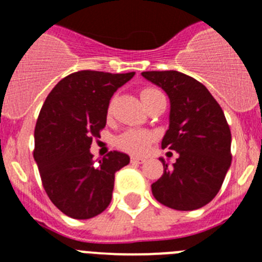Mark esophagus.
I'll list each match as a JSON object with an SVG mask.
<instances>
[{
	"label": "esophagus",
	"mask_w": 262,
	"mask_h": 262,
	"mask_svg": "<svg viewBox=\"0 0 262 262\" xmlns=\"http://www.w3.org/2000/svg\"><path fill=\"white\" fill-rule=\"evenodd\" d=\"M131 163H133V164H143V163H145V159H143V157L133 156V157H131Z\"/></svg>",
	"instance_id": "34e87169"
}]
</instances>
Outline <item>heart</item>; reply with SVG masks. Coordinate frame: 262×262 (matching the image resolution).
Returning a JSON list of instances; mask_svg holds the SVG:
<instances>
[{"instance_id": "b5f03b06", "label": "heart", "mask_w": 262, "mask_h": 262, "mask_svg": "<svg viewBox=\"0 0 262 262\" xmlns=\"http://www.w3.org/2000/svg\"><path fill=\"white\" fill-rule=\"evenodd\" d=\"M159 96H161V93L154 88H144L140 92V98L145 106L151 103ZM110 111L111 106L108 107V113ZM154 134L151 131H147V129H128V131L118 136L117 145L127 154L144 155L154 142Z\"/></svg>"}]
</instances>
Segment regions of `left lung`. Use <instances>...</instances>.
<instances>
[{
	"label": "left lung",
	"mask_w": 262,
	"mask_h": 262,
	"mask_svg": "<svg viewBox=\"0 0 262 262\" xmlns=\"http://www.w3.org/2000/svg\"><path fill=\"white\" fill-rule=\"evenodd\" d=\"M170 99L169 129L161 147L178 152L152 194L164 206L189 211L203 207L221 190L231 165V131L216 99L203 84L177 71L143 72Z\"/></svg>",
	"instance_id": "left-lung-1"
}]
</instances>
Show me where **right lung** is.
<instances>
[{
    "label": "right lung",
    "instance_id": "obj_1",
    "mask_svg": "<svg viewBox=\"0 0 262 262\" xmlns=\"http://www.w3.org/2000/svg\"><path fill=\"white\" fill-rule=\"evenodd\" d=\"M135 72L78 71L62 78L41 106L34 159L51 202L73 219H90L110 205L115 173L129 163L111 151L93 163L90 145L101 138L113 94Z\"/></svg>",
    "mask_w": 262,
    "mask_h": 262
}]
</instances>
